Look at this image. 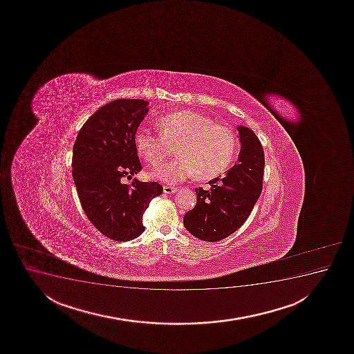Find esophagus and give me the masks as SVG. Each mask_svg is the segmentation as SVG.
Listing matches in <instances>:
<instances>
[{"instance_id":"34e87169","label":"esophagus","mask_w":354,"mask_h":354,"mask_svg":"<svg viewBox=\"0 0 354 354\" xmlns=\"http://www.w3.org/2000/svg\"><path fill=\"white\" fill-rule=\"evenodd\" d=\"M178 191L176 188L171 187V186H163V192L166 193V194H173L175 192Z\"/></svg>"}]
</instances>
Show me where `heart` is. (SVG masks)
Segmentation results:
<instances>
[{"label":"heart","instance_id":"b5f03b06","mask_svg":"<svg viewBox=\"0 0 354 354\" xmlns=\"http://www.w3.org/2000/svg\"><path fill=\"white\" fill-rule=\"evenodd\" d=\"M160 135L138 130L133 136L138 154L150 166L158 167L173 151L178 156L153 171L158 179L181 183L196 174L200 180L212 179L232 162L237 140L232 130L214 124L209 117L191 110L166 113L155 120Z\"/></svg>","mask_w":354,"mask_h":354}]
</instances>
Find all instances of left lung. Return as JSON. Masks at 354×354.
<instances>
[{
    "instance_id": "8db88e82",
    "label": "left lung",
    "mask_w": 354,
    "mask_h": 354,
    "mask_svg": "<svg viewBox=\"0 0 354 354\" xmlns=\"http://www.w3.org/2000/svg\"><path fill=\"white\" fill-rule=\"evenodd\" d=\"M238 161L223 178L211 180L208 189L196 188V205L183 216L194 237L219 241L245 223L262 193L264 151L252 130L239 125Z\"/></svg>"
}]
</instances>
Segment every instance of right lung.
Instances as JSON below:
<instances>
[{
  "label": "right lung",
  "instance_id": "add662e5",
  "mask_svg": "<svg viewBox=\"0 0 354 354\" xmlns=\"http://www.w3.org/2000/svg\"><path fill=\"white\" fill-rule=\"evenodd\" d=\"M149 102L116 100L84 123L73 146L72 176L84 212L105 237L131 241L145 231L142 216L162 185L131 179L141 171L133 136Z\"/></svg>",
  "mask_w": 354,
  "mask_h": 354
}]
</instances>
